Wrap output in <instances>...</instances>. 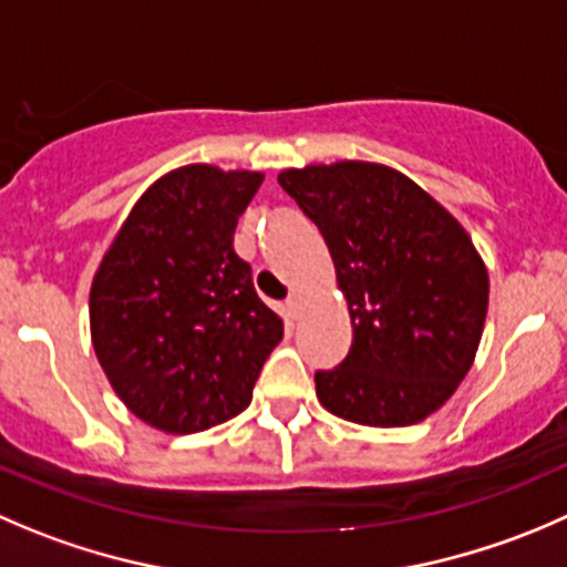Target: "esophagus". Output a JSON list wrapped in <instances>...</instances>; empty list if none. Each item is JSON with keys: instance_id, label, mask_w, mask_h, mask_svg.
I'll list each match as a JSON object with an SVG mask.
<instances>
[{"instance_id": "1", "label": "esophagus", "mask_w": 567, "mask_h": 567, "mask_svg": "<svg viewBox=\"0 0 567 567\" xmlns=\"http://www.w3.org/2000/svg\"><path fill=\"white\" fill-rule=\"evenodd\" d=\"M285 307H288L290 316H299V310H301V296H299V293H290L288 299H285Z\"/></svg>"}]
</instances>
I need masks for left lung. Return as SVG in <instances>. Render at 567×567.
Segmentation results:
<instances>
[{"label":"left lung","instance_id":"1","mask_svg":"<svg viewBox=\"0 0 567 567\" xmlns=\"http://www.w3.org/2000/svg\"><path fill=\"white\" fill-rule=\"evenodd\" d=\"M327 240L349 301L351 349L316 371L329 412L362 426H410L443 406L474 362L487 271L468 233L426 190L377 163L279 174Z\"/></svg>","mask_w":567,"mask_h":567}]
</instances>
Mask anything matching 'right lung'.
<instances>
[{
  "label": "right lung",
  "mask_w": 567,
  "mask_h": 567,
  "mask_svg": "<svg viewBox=\"0 0 567 567\" xmlns=\"http://www.w3.org/2000/svg\"><path fill=\"white\" fill-rule=\"evenodd\" d=\"M257 172L185 166L146 190L91 288V338L118 399L172 435L244 412L282 321L233 249Z\"/></svg>",
  "instance_id": "right-lung-1"
}]
</instances>
